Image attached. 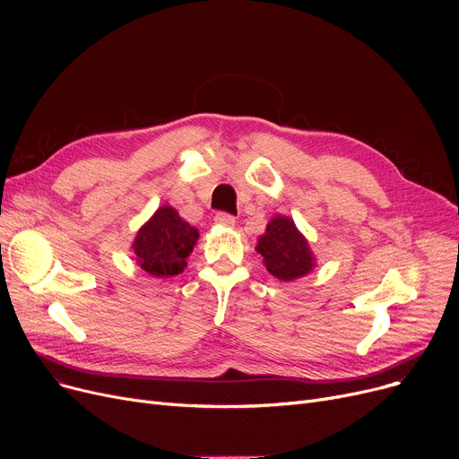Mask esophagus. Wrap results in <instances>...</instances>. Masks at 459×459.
I'll return each instance as SVG.
<instances>
[{
    "mask_svg": "<svg viewBox=\"0 0 459 459\" xmlns=\"http://www.w3.org/2000/svg\"><path fill=\"white\" fill-rule=\"evenodd\" d=\"M213 220L217 225H223V227H234V223H236V217L227 212H217Z\"/></svg>",
    "mask_w": 459,
    "mask_h": 459,
    "instance_id": "1",
    "label": "esophagus"
}]
</instances>
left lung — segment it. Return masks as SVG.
Masks as SVG:
<instances>
[{
  "instance_id": "8db88e82",
  "label": "left lung",
  "mask_w": 459,
  "mask_h": 459,
  "mask_svg": "<svg viewBox=\"0 0 459 459\" xmlns=\"http://www.w3.org/2000/svg\"><path fill=\"white\" fill-rule=\"evenodd\" d=\"M256 251L262 255L268 272L281 281L303 277L315 266V256L308 249L307 239L290 217H273L266 234L258 238Z\"/></svg>"
}]
</instances>
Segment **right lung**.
I'll return each mask as SVG.
<instances>
[{"mask_svg":"<svg viewBox=\"0 0 459 459\" xmlns=\"http://www.w3.org/2000/svg\"><path fill=\"white\" fill-rule=\"evenodd\" d=\"M199 238V230L184 221L171 206H161L135 236L134 253L139 266L154 277H173L184 272L186 260Z\"/></svg>","mask_w":459,"mask_h":459,"instance_id":"obj_1","label":"right lung"}]
</instances>
